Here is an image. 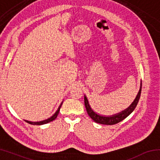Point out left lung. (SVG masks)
I'll return each instance as SVG.
<instances>
[{
	"instance_id": "1",
	"label": "left lung",
	"mask_w": 160,
	"mask_h": 160,
	"mask_svg": "<svg viewBox=\"0 0 160 160\" xmlns=\"http://www.w3.org/2000/svg\"><path fill=\"white\" fill-rule=\"evenodd\" d=\"M141 88H142V83L140 84V88L138 93L133 102L130 105L129 107L127 108V109H126L125 110L122 111L121 112L117 113V114H114L113 116H101V115L97 114V113L94 112V111L91 109L90 104H89L88 100L85 95L84 100H85V106L86 108L87 112H88V115L90 116V117L96 123H98L100 124H104V125H113V124L118 123L119 122H121V121H123V119H125L127 116H128L135 109L138 103L139 102L140 94H141Z\"/></svg>"
}]
</instances>
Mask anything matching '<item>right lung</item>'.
<instances>
[{
  "label": "right lung",
  "mask_w": 160,
  "mask_h": 160,
  "mask_svg": "<svg viewBox=\"0 0 160 160\" xmlns=\"http://www.w3.org/2000/svg\"><path fill=\"white\" fill-rule=\"evenodd\" d=\"M62 104H63V102H62L60 106H59L58 109L55 112V113H54V114L52 116H51L50 118L46 119V120L42 121H38V122H32V121H27V120H25V121H26V122H28V123L32 124V125H43V124H46V123H49V122H51V121L55 120L56 118L58 116V113H59V111H60V109H61V107Z\"/></svg>",
  "instance_id": "1"
}]
</instances>
